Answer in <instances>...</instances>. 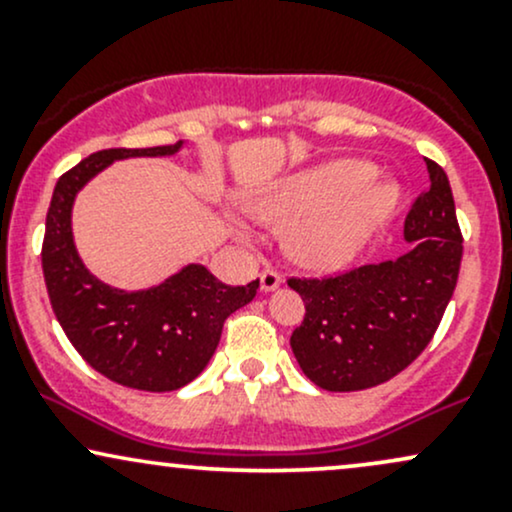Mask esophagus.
Returning a JSON list of instances; mask_svg holds the SVG:
<instances>
[{
  "label": "esophagus",
  "instance_id": "obj_1",
  "mask_svg": "<svg viewBox=\"0 0 512 512\" xmlns=\"http://www.w3.org/2000/svg\"><path fill=\"white\" fill-rule=\"evenodd\" d=\"M281 286V274L274 272V269H264V272L260 274V291L269 293L274 289H279Z\"/></svg>",
  "mask_w": 512,
  "mask_h": 512
}]
</instances>
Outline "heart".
Wrapping results in <instances>:
<instances>
[{
    "label": "heart",
    "instance_id": "heart-1",
    "mask_svg": "<svg viewBox=\"0 0 512 512\" xmlns=\"http://www.w3.org/2000/svg\"><path fill=\"white\" fill-rule=\"evenodd\" d=\"M375 178L378 168L373 163L339 158L276 182L255 199V211L274 228L303 222L291 236V257L315 272H334L354 262L375 228L395 214L397 185L385 182L360 192ZM238 233L248 238L243 226H238Z\"/></svg>",
    "mask_w": 512,
    "mask_h": 512
}]
</instances>
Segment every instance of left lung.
<instances>
[{"label": "left lung", "instance_id": "8db88e82", "mask_svg": "<svg viewBox=\"0 0 512 512\" xmlns=\"http://www.w3.org/2000/svg\"><path fill=\"white\" fill-rule=\"evenodd\" d=\"M426 166L428 190L404 221L402 255L332 279H289L305 303L291 334L293 356L322 390L387 383L438 330L460 274L462 233L448 175L438 163Z\"/></svg>", "mask_w": 512, "mask_h": 512}]
</instances>
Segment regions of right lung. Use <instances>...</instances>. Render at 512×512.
I'll list each match as a JSON object with an SVG mask.
<instances>
[{
    "label": "right lung",
    "instance_id": "right-lung-1",
    "mask_svg": "<svg viewBox=\"0 0 512 512\" xmlns=\"http://www.w3.org/2000/svg\"><path fill=\"white\" fill-rule=\"evenodd\" d=\"M185 142L96 151L57 180L45 219L43 274L57 322L84 361L117 385L180 390L207 368L223 322L255 298L260 281L226 286L204 264H185L158 286L125 291L86 269L72 233L74 199L110 163L173 156Z\"/></svg>",
    "mask_w": 512,
    "mask_h": 512
}]
</instances>
